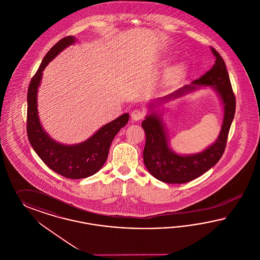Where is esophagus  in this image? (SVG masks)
I'll list each match as a JSON object with an SVG mask.
<instances>
[{"instance_id":"obj_1","label":"esophagus","mask_w":260,"mask_h":260,"mask_svg":"<svg viewBox=\"0 0 260 260\" xmlns=\"http://www.w3.org/2000/svg\"><path fill=\"white\" fill-rule=\"evenodd\" d=\"M132 119L134 121H139L141 119L144 118V112L141 111L140 109H135L133 112H132Z\"/></svg>"}]
</instances>
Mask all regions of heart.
<instances>
[{"label": "heart", "mask_w": 260, "mask_h": 260, "mask_svg": "<svg viewBox=\"0 0 260 260\" xmlns=\"http://www.w3.org/2000/svg\"><path fill=\"white\" fill-rule=\"evenodd\" d=\"M185 73V68L184 66H177L176 68L174 69V74L176 77H181L183 76Z\"/></svg>", "instance_id": "obj_1"}]
</instances>
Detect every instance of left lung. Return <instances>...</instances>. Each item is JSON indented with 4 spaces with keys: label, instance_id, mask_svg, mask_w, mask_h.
<instances>
[{
    "label": "left lung",
    "instance_id": "obj_1",
    "mask_svg": "<svg viewBox=\"0 0 260 260\" xmlns=\"http://www.w3.org/2000/svg\"><path fill=\"white\" fill-rule=\"evenodd\" d=\"M211 51L215 57V63L210 71L190 85L178 89L156 103L159 104L179 99L198 89L197 86H212L223 104V121L216 142L198 154L181 156L170 149L159 115L151 113L141 124L146 135L144 165L153 176L167 184H184L201 176L218 162L225 150L230 125L235 114L236 100L225 62L215 48L211 47Z\"/></svg>",
    "mask_w": 260,
    "mask_h": 260
}]
</instances>
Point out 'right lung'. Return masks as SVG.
<instances>
[{
	"label": "right lung",
	"mask_w": 260,
	"mask_h": 260,
	"mask_svg": "<svg viewBox=\"0 0 260 260\" xmlns=\"http://www.w3.org/2000/svg\"><path fill=\"white\" fill-rule=\"evenodd\" d=\"M75 42L76 38L69 36L57 42L44 56L38 72L32 76L27 93V135L35 152L53 171L66 178L82 179L92 176L103 167L115 135L127 124L129 116L127 113L121 115L102 126L90 138L75 145L56 142L45 133L38 112V90L42 72L59 53Z\"/></svg>",
	"instance_id": "1"
}]
</instances>
